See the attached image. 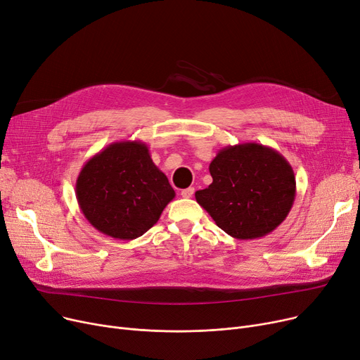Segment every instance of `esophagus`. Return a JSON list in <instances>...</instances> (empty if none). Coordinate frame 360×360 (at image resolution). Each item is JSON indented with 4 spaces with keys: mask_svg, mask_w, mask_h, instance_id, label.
I'll return each instance as SVG.
<instances>
[{
    "mask_svg": "<svg viewBox=\"0 0 360 360\" xmlns=\"http://www.w3.org/2000/svg\"><path fill=\"white\" fill-rule=\"evenodd\" d=\"M181 195H182L184 198H191V197L194 195V188L190 186V188H186V190H182V191H181Z\"/></svg>",
    "mask_w": 360,
    "mask_h": 360,
    "instance_id": "34e87169",
    "label": "esophagus"
}]
</instances>
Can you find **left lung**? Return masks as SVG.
Listing matches in <instances>:
<instances>
[{
	"label": "left lung",
	"instance_id": "left-lung-1",
	"mask_svg": "<svg viewBox=\"0 0 360 360\" xmlns=\"http://www.w3.org/2000/svg\"><path fill=\"white\" fill-rule=\"evenodd\" d=\"M209 169L213 182L197 191L195 200L232 238L266 236L292 210L295 172L277 150L258 143L228 146Z\"/></svg>",
	"mask_w": 360,
	"mask_h": 360
}]
</instances>
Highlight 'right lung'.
Segmentation results:
<instances>
[{
    "label": "right lung",
    "mask_w": 360,
    "mask_h": 360,
    "mask_svg": "<svg viewBox=\"0 0 360 360\" xmlns=\"http://www.w3.org/2000/svg\"><path fill=\"white\" fill-rule=\"evenodd\" d=\"M87 221L101 233L131 240L144 235L175 198L146 143L115 141L90 158L75 182Z\"/></svg>",
    "instance_id": "obj_1"
}]
</instances>
